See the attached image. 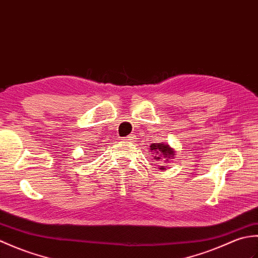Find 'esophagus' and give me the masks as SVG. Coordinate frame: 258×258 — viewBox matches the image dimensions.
Listing matches in <instances>:
<instances>
[{
  "mask_svg": "<svg viewBox=\"0 0 258 258\" xmlns=\"http://www.w3.org/2000/svg\"><path fill=\"white\" fill-rule=\"evenodd\" d=\"M134 139H135V136L132 134V135H128L127 138L124 139V140H126V141H134Z\"/></svg>",
  "mask_w": 258,
  "mask_h": 258,
  "instance_id": "1",
  "label": "esophagus"
}]
</instances>
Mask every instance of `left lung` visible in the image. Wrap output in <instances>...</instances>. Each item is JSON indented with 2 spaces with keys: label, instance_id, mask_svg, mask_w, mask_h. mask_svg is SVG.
<instances>
[{
  "label": "left lung",
  "instance_id": "1",
  "mask_svg": "<svg viewBox=\"0 0 258 258\" xmlns=\"http://www.w3.org/2000/svg\"><path fill=\"white\" fill-rule=\"evenodd\" d=\"M150 147H151L152 154L154 155L155 160H161V158L169 160V158L174 157V155H175V152L172 147H169V145H166L164 143L152 144ZM160 168L163 169V166H161Z\"/></svg>",
  "mask_w": 258,
  "mask_h": 258
}]
</instances>
